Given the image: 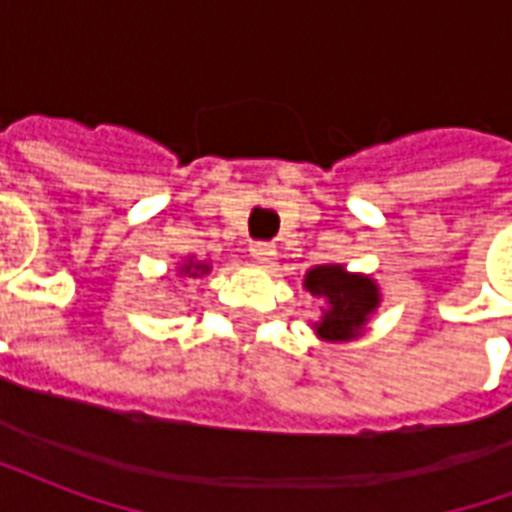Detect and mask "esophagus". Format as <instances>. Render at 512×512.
Returning <instances> with one entry per match:
<instances>
[{
    "mask_svg": "<svg viewBox=\"0 0 512 512\" xmlns=\"http://www.w3.org/2000/svg\"><path fill=\"white\" fill-rule=\"evenodd\" d=\"M249 255L255 257L260 266H268V263L277 257V246L268 244V241H252V244H249Z\"/></svg>",
    "mask_w": 512,
    "mask_h": 512,
    "instance_id": "obj_1",
    "label": "esophagus"
}]
</instances>
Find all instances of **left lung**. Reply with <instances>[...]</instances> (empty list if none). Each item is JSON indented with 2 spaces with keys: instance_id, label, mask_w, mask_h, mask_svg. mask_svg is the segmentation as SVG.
<instances>
[{
  "instance_id": "8db88e82",
  "label": "left lung",
  "mask_w": 512,
  "mask_h": 512,
  "mask_svg": "<svg viewBox=\"0 0 512 512\" xmlns=\"http://www.w3.org/2000/svg\"><path fill=\"white\" fill-rule=\"evenodd\" d=\"M304 288L312 296H323L329 301V310L323 312V321L315 329L323 340H351L365 326L367 315L378 307V288L367 277L345 274L343 266L312 268Z\"/></svg>"
}]
</instances>
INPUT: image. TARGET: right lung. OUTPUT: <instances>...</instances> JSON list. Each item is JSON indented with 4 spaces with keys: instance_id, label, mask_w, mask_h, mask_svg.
<instances>
[{
    "instance_id": "add662e5",
    "label": "right lung",
    "mask_w": 512,
    "mask_h": 512,
    "mask_svg": "<svg viewBox=\"0 0 512 512\" xmlns=\"http://www.w3.org/2000/svg\"><path fill=\"white\" fill-rule=\"evenodd\" d=\"M183 271H186V274H189V271H202V274H205L208 268H205V266H191V263H189V266H183Z\"/></svg>"
}]
</instances>
